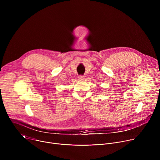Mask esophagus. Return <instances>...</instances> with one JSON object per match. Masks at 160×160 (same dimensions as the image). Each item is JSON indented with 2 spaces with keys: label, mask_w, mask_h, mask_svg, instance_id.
Returning <instances> with one entry per match:
<instances>
[{
  "label": "esophagus",
  "mask_w": 160,
  "mask_h": 160,
  "mask_svg": "<svg viewBox=\"0 0 160 160\" xmlns=\"http://www.w3.org/2000/svg\"><path fill=\"white\" fill-rule=\"evenodd\" d=\"M78 79L80 80H84V76H83V75H79L78 77Z\"/></svg>",
  "instance_id": "34e87169"
}]
</instances>
